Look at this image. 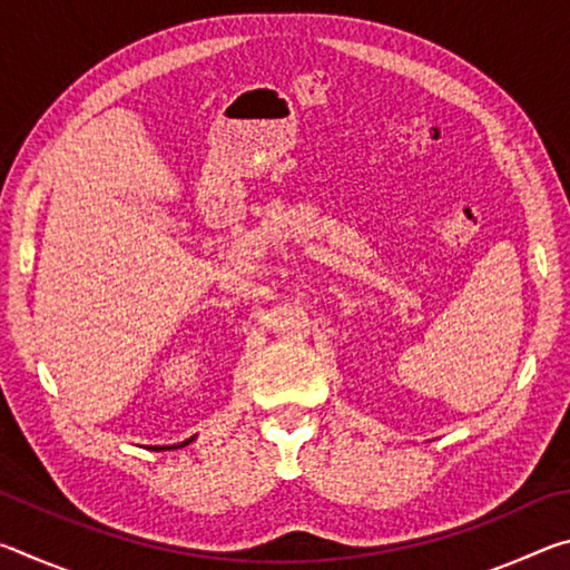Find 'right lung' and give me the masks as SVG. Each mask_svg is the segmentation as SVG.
<instances>
[{
  "instance_id": "right-lung-1",
  "label": "right lung",
  "mask_w": 570,
  "mask_h": 570,
  "mask_svg": "<svg viewBox=\"0 0 570 570\" xmlns=\"http://www.w3.org/2000/svg\"><path fill=\"white\" fill-rule=\"evenodd\" d=\"M188 442H193V438L190 440H186V442H180V445H168V448H153V450H170V448H186Z\"/></svg>"
}]
</instances>
